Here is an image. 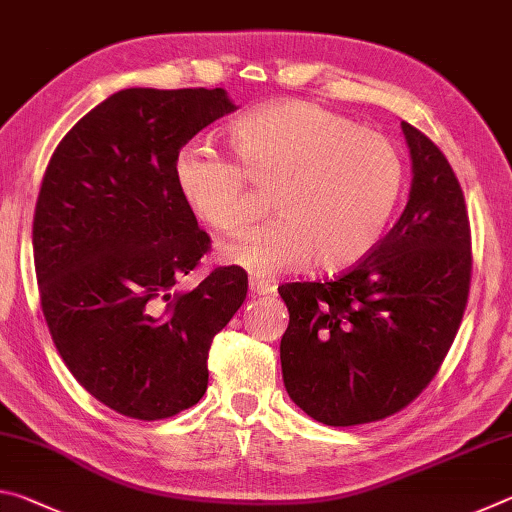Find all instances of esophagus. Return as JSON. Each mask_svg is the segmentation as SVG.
I'll return each mask as SVG.
<instances>
[{
	"mask_svg": "<svg viewBox=\"0 0 512 512\" xmlns=\"http://www.w3.org/2000/svg\"><path fill=\"white\" fill-rule=\"evenodd\" d=\"M248 289H250V296H268V293H275L273 284H268L264 280H250Z\"/></svg>",
	"mask_w": 512,
	"mask_h": 512,
	"instance_id": "1",
	"label": "esophagus"
}]
</instances>
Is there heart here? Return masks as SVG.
<instances>
[{
	"label": "heart",
	"mask_w": 512,
	"mask_h": 512,
	"mask_svg": "<svg viewBox=\"0 0 512 512\" xmlns=\"http://www.w3.org/2000/svg\"><path fill=\"white\" fill-rule=\"evenodd\" d=\"M228 142L237 164L189 144L173 167L189 212L219 232L248 221L244 178L271 189L277 216L223 244L225 262L259 277L311 257L323 271H343L379 244L404 187L402 155L386 137L318 103L280 101L232 121Z\"/></svg>",
	"instance_id": "heart-1"
}]
</instances>
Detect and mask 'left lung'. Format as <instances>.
I'll return each mask as SVG.
<instances>
[{
    "mask_svg": "<svg viewBox=\"0 0 512 512\" xmlns=\"http://www.w3.org/2000/svg\"><path fill=\"white\" fill-rule=\"evenodd\" d=\"M409 201L368 257L327 282L282 284L284 388L329 427L404 409L436 375L461 325L472 250L463 189L443 151L402 121Z\"/></svg>",
    "mask_w": 512,
    "mask_h": 512,
    "instance_id": "left-lung-1",
    "label": "left lung"
}]
</instances>
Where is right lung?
I'll return each instance as SVG.
<instances>
[{
  "label": "right lung",
  "instance_id": "add662e5",
  "mask_svg": "<svg viewBox=\"0 0 512 512\" xmlns=\"http://www.w3.org/2000/svg\"><path fill=\"white\" fill-rule=\"evenodd\" d=\"M235 101L223 88H128L92 108L47 164L33 216L42 314L76 381L112 411L162 420L207 388V352L246 300L178 192L176 158Z\"/></svg>",
  "mask_w": 512,
  "mask_h": 512
}]
</instances>
